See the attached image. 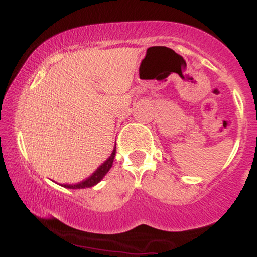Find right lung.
<instances>
[{"mask_svg":"<svg viewBox=\"0 0 257 257\" xmlns=\"http://www.w3.org/2000/svg\"><path fill=\"white\" fill-rule=\"evenodd\" d=\"M114 156H116V145H114V149L113 151H112L111 156L108 157L104 163L100 166L98 169L95 170L89 178H87L83 181L78 182V184H75V185H61L63 187H66V188H73V190H77V188H87V187H93L94 185H96L98 182L101 181V179L104 178V176L107 174L108 170L111 169L112 164H113V159H114Z\"/></svg>","mask_w":257,"mask_h":257,"instance_id":"1","label":"right lung"}]
</instances>
